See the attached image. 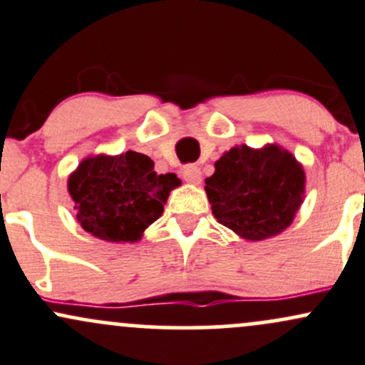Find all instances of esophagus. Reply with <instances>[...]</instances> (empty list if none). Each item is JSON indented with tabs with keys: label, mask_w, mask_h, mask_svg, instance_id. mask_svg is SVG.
<instances>
[{
	"label": "esophagus",
	"mask_w": 365,
	"mask_h": 365,
	"mask_svg": "<svg viewBox=\"0 0 365 365\" xmlns=\"http://www.w3.org/2000/svg\"><path fill=\"white\" fill-rule=\"evenodd\" d=\"M182 175L185 182L194 183V185L201 183V170H199V166H195V164H187V166L183 168Z\"/></svg>",
	"instance_id": "esophagus-1"
}]
</instances>
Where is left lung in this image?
Masks as SVG:
<instances>
[{
  "mask_svg": "<svg viewBox=\"0 0 365 365\" xmlns=\"http://www.w3.org/2000/svg\"><path fill=\"white\" fill-rule=\"evenodd\" d=\"M215 218L247 241L277 235L291 225L305 192V171L287 150L232 147L206 178Z\"/></svg>",
  "mask_w": 365,
  "mask_h": 365,
  "instance_id": "8db88e82",
  "label": "left lung"
}]
</instances>
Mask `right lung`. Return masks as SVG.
Returning <instances> with one entry per match:
<instances>
[{
  "instance_id": "1",
  "label": "right lung",
  "mask_w": 365,
  "mask_h": 365,
  "mask_svg": "<svg viewBox=\"0 0 365 365\" xmlns=\"http://www.w3.org/2000/svg\"><path fill=\"white\" fill-rule=\"evenodd\" d=\"M67 185L86 232L102 241L135 242L163 215L180 180L173 173L158 175L150 158L128 150L85 159Z\"/></svg>"
}]
</instances>
